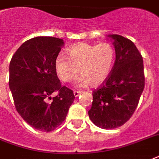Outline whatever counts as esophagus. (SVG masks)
Returning a JSON list of instances; mask_svg holds the SVG:
<instances>
[{
    "label": "esophagus",
    "instance_id": "esophagus-1",
    "mask_svg": "<svg viewBox=\"0 0 159 159\" xmlns=\"http://www.w3.org/2000/svg\"><path fill=\"white\" fill-rule=\"evenodd\" d=\"M82 92H80V91H74V92H73V94H74L75 97H79L80 95L82 94Z\"/></svg>",
    "mask_w": 159,
    "mask_h": 159
}]
</instances>
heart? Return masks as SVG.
<instances>
[{
    "instance_id": "1",
    "label": "heart",
    "mask_w": 159,
    "mask_h": 159,
    "mask_svg": "<svg viewBox=\"0 0 159 159\" xmlns=\"http://www.w3.org/2000/svg\"><path fill=\"white\" fill-rule=\"evenodd\" d=\"M68 57L58 54L54 66L58 77L62 82L73 80L80 72L75 87H83L87 85L98 86L108 77L113 69L116 51L110 43H80L67 49Z\"/></svg>"
}]
</instances>
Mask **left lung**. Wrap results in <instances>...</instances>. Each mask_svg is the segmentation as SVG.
I'll return each instance as SVG.
<instances>
[{
	"label": "left lung",
	"mask_w": 159,
	"mask_h": 159,
	"mask_svg": "<svg viewBox=\"0 0 159 159\" xmlns=\"http://www.w3.org/2000/svg\"><path fill=\"white\" fill-rule=\"evenodd\" d=\"M116 61L106 82L93 92L90 120L97 126L112 129L130 119L144 88L143 57L134 43L118 34H109Z\"/></svg>",
	"instance_id": "8db88e82"
}]
</instances>
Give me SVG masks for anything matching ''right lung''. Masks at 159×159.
I'll return each mask as SVG.
<instances>
[{
    "label": "right lung",
    "mask_w": 159,
    "mask_h": 159,
    "mask_svg": "<svg viewBox=\"0 0 159 159\" xmlns=\"http://www.w3.org/2000/svg\"><path fill=\"white\" fill-rule=\"evenodd\" d=\"M63 45V39L54 37L31 39L10 62L9 86L16 111L30 125L43 132L64 121L75 99L72 90L61 85L55 70V59ZM55 91L59 93L52 98Z\"/></svg>",
    "instance_id": "obj_1"
}]
</instances>
